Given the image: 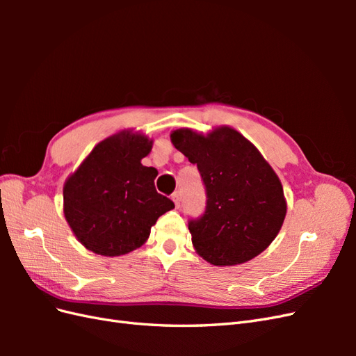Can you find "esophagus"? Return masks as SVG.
<instances>
[{"label":"esophagus","mask_w":356,"mask_h":356,"mask_svg":"<svg viewBox=\"0 0 356 356\" xmlns=\"http://www.w3.org/2000/svg\"><path fill=\"white\" fill-rule=\"evenodd\" d=\"M172 200L175 202V207L179 208V203H181V195H179V191H175L174 195H172Z\"/></svg>","instance_id":"1"}]
</instances>
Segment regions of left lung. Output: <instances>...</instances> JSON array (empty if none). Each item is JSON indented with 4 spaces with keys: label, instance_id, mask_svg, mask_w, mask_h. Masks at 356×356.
<instances>
[{
    "label": "left lung",
    "instance_id": "1",
    "mask_svg": "<svg viewBox=\"0 0 356 356\" xmlns=\"http://www.w3.org/2000/svg\"><path fill=\"white\" fill-rule=\"evenodd\" d=\"M170 141L197 165L207 190L203 215L188 221L197 254L213 266L242 264L261 254L286 213L281 181L261 153L229 126L207 136L178 129Z\"/></svg>",
    "mask_w": 356,
    "mask_h": 356
}]
</instances>
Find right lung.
I'll use <instances>...</instances> for the list:
<instances>
[{"mask_svg": "<svg viewBox=\"0 0 356 356\" xmlns=\"http://www.w3.org/2000/svg\"><path fill=\"white\" fill-rule=\"evenodd\" d=\"M153 139L132 131L104 139L63 186V213L89 251L115 257L141 246L175 204L154 187L157 170L141 160Z\"/></svg>", "mask_w": 356, "mask_h": 356, "instance_id": "obj_1", "label": "right lung"}]
</instances>
